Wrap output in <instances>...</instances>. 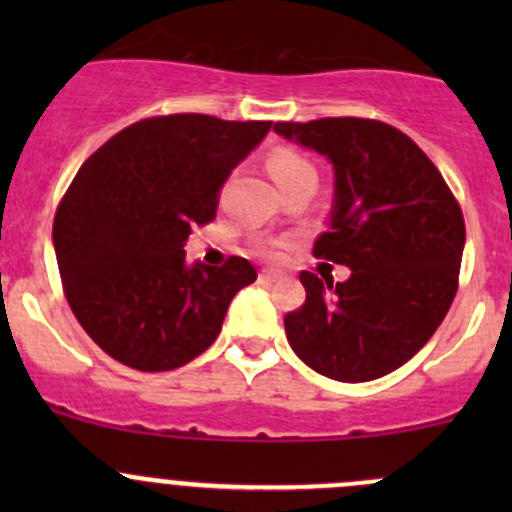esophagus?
<instances>
[{
    "label": "esophagus",
    "mask_w": 512,
    "mask_h": 512,
    "mask_svg": "<svg viewBox=\"0 0 512 512\" xmlns=\"http://www.w3.org/2000/svg\"><path fill=\"white\" fill-rule=\"evenodd\" d=\"M260 280L262 282H277V280H280V275H277L275 270H262L260 272Z\"/></svg>",
    "instance_id": "esophagus-1"
}]
</instances>
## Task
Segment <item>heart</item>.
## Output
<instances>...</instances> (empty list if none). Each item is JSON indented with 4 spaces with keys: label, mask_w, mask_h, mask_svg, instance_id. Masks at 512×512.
Masks as SVG:
<instances>
[{
    "label": "heart",
    "mask_w": 512,
    "mask_h": 512,
    "mask_svg": "<svg viewBox=\"0 0 512 512\" xmlns=\"http://www.w3.org/2000/svg\"><path fill=\"white\" fill-rule=\"evenodd\" d=\"M267 168H270V175L275 178V183L294 178V175L314 173L312 165L294 151H275L270 156V160H267ZM260 252H265V255H275L277 245H260Z\"/></svg>",
    "instance_id": "heart-1"
}]
</instances>
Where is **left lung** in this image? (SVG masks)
Segmentation results:
<instances>
[{
  "mask_svg": "<svg viewBox=\"0 0 512 512\" xmlns=\"http://www.w3.org/2000/svg\"><path fill=\"white\" fill-rule=\"evenodd\" d=\"M275 133L332 163L329 230L314 255L352 270L337 285L299 275L307 299L285 317L289 347L344 384L391 374L433 337L456 297L461 208L426 153L386 123L280 121Z\"/></svg>",
  "mask_w": 512,
  "mask_h": 512,
  "instance_id": "8db88e82",
  "label": "left lung"
}]
</instances>
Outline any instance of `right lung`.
<instances>
[{"label":"right lung","mask_w":512,"mask_h":512,"mask_svg":"<svg viewBox=\"0 0 512 512\" xmlns=\"http://www.w3.org/2000/svg\"><path fill=\"white\" fill-rule=\"evenodd\" d=\"M272 121L173 113L138 121L76 173L54 218V252L76 319L108 356L170 371L218 339L227 307L257 280L245 257L185 262L190 227L215 220L218 195Z\"/></svg>","instance_id":"obj_1"}]
</instances>
